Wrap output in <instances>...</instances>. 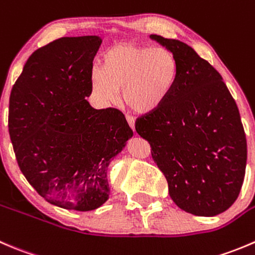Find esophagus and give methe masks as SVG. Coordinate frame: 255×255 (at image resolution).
Masks as SVG:
<instances>
[{"label": "esophagus", "mask_w": 255, "mask_h": 255, "mask_svg": "<svg viewBox=\"0 0 255 255\" xmlns=\"http://www.w3.org/2000/svg\"><path fill=\"white\" fill-rule=\"evenodd\" d=\"M127 122H128V127L131 128V130L135 131V120H133V118L130 117V115H127Z\"/></svg>", "instance_id": "1"}]
</instances>
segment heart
Masks as SVG:
<instances>
[{"instance_id":"1","label":"heart","mask_w":255,"mask_h":255,"mask_svg":"<svg viewBox=\"0 0 255 255\" xmlns=\"http://www.w3.org/2000/svg\"><path fill=\"white\" fill-rule=\"evenodd\" d=\"M178 60L167 48L124 42L105 50L100 68L89 75L92 92L104 105L114 104L123 89L127 107L150 114L165 104L178 78Z\"/></svg>"}]
</instances>
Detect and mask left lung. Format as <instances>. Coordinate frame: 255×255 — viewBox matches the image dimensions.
<instances>
[{
    "mask_svg": "<svg viewBox=\"0 0 255 255\" xmlns=\"http://www.w3.org/2000/svg\"><path fill=\"white\" fill-rule=\"evenodd\" d=\"M178 60V78L165 104L137 118L136 132L148 141L173 202L211 217L228 210L246 175L247 138L238 107L221 74L193 48L151 34Z\"/></svg>",
    "mask_w": 255,
    "mask_h": 255,
    "instance_id": "8db88e82",
    "label": "left lung"
}]
</instances>
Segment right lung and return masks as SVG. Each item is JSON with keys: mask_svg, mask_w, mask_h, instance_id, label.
Returning a JSON list of instances; mask_svg holds the SVG:
<instances>
[{"mask_svg": "<svg viewBox=\"0 0 255 255\" xmlns=\"http://www.w3.org/2000/svg\"><path fill=\"white\" fill-rule=\"evenodd\" d=\"M98 36L63 37L32 53L9 95L19 168L47 202L92 211L109 198L107 170L132 130L114 108L94 109L89 75Z\"/></svg>", "mask_w": 255, "mask_h": 255, "instance_id": "obj_1", "label": "right lung"}]
</instances>
